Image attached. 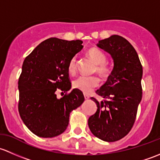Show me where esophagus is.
Returning <instances> with one entry per match:
<instances>
[{
	"label": "esophagus",
	"instance_id": "34e87169",
	"mask_svg": "<svg viewBox=\"0 0 160 160\" xmlns=\"http://www.w3.org/2000/svg\"><path fill=\"white\" fill-rule=\"evenodd\" d=\"M84 97H85V100L89 99V96H88V95H84Z\"/></svg>",
	"mask_w": 160,
	"mask_h": 160
}]
</instances>
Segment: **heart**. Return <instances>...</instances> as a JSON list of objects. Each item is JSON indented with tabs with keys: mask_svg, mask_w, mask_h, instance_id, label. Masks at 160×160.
Returning <instances> with one entry per match:
<instances>
[{
	"mask_svg": "<svg viewBox=\"0 0 160 160\" xmlns=\"http://www.w3.org/2000/svg\"><path fill=\"white\" fill-rule=\"evenodd\" d=\"M87 55L96 65L95 72L102 78H107L111 73V67L106 63L107 57L103 52L96 48H92L87 52ZM68 72L72 75L77 71L76 58L73 57L70 59L68 65ZM100 83L99 78L97 76H80L74 80L73 87L85 94L92 92L95 88L98 86Z\"/></svg>",
	"mask_w": 160,
	"mask_h": 160,
	"instance_id": "heart-1",
	"label": "heart"
}]
</instances>
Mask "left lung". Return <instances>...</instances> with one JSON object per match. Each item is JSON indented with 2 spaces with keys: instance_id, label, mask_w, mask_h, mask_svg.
<instances>
[{
  "instance_id": "left-lung-1",
  "label": "left lung",
  "mask_w": 160,
  "mask_h": 160,
  "mask_svg": "<svg viewBox=\"0 0 160 160\" xmlns=\"http://www.w3.org/2000/svg\"><path fill=\"white\" fill-rule=\"evenodd\" d=\"M97 46L112 56L114 68L107 82L95 92L105 100L99 102L91 98L98 108L88 125L98 139L118 141L129 132L135 122L142 96V66L134 48L121 36H110Z\"/></svg>"
}]
</instances>
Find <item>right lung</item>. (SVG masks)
<instances>
[{"instance_id":"1","label":"right lung","mask_w":160,"mask_h":160,"mask_svg":"<svg viewBox=\"0 0 160 160\" xmlns=\"http://www.w3.org/2000/svg\"><path fill=\"white\" fill-rule=\"evenodd\" d=\"M82 43L48 38L23 62L18 80L19 114L24 125L39 137L52 138L64 132L70 113L85 100L82 92L76 88L61 98L55 92L58 88L70 90L68 62L83 48Z\"/></svg>"}]
</instances>
